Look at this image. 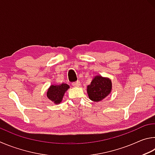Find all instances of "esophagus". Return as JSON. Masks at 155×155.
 Listing matches in <instances>:
<instances>
[{
	"label": "esophagus",
	"mask_w": 155,
	"mask_h": 155,
	"mask_svg": "<svg viewBox=\"0 0 155 155\" xmlns=\"http://www.w3.org/2000/svg\"><path fill=\"white\" fill-rule=\"evenodd\" d=\"M72 85L74 86V87H79L80 86V81H77V82H75L72 84Z\"/></svg>",
	"instance_id": "34e87169"
}]
</instances>
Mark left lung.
Instances as JSON below:
<instances>
[{"mask_svg":"<svg viewBox=\"0 0 155 155\" xmlns=\"http://www.w3.org/2000/svg\"><path fill=\"white\" fill-rule=\"evenodd\" d=\"M112 89V83L110 78L95 75L87 86V93L91 100L99 102L109 95Z\"/></svg>","mask_w":155,"mask_h":155,"instance_id":"obj_1","label":"left lung"}]
</instances>
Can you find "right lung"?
<instances>
[{
  "label": "right lung",
  "mask_w": 155,
  "mask_h": 155,
  "mask_svg": "<svg viewBox=\"0 0 155 155\" xmlns=\"http://www.w3.org/2000/svg\"><path fill=\"white\" fill-rule=\"evenodd\" d=\"M69 88L70 86L64 83H62L61 84H51L48 89V98L54 104L58 105L61 104L64 94Z\"/></svg>",
  "instance_id": "1"
}]
</instances>
